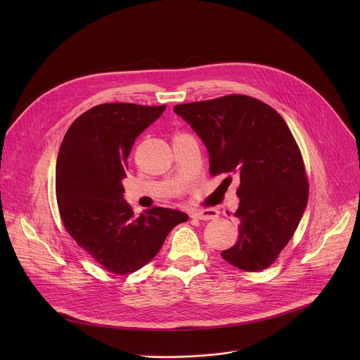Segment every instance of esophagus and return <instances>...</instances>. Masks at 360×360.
<instances>
[{
	"mask_svg": "<svg viewBox=\"0 0 360 360\" xmlns=\"http://www.w3.org/2000/svg\"><path fill=\"white\" fill-rule=\"evenodd\" d=\"M191 218L198 221H211L218 218V211L215 210H203V211H195L191 214Z\"/></svg>",
	"mask_w": 360,
	"mask_h": 360,
	"instance_id": "34e87169",
	"label": "esophagus"
}]
</instances>
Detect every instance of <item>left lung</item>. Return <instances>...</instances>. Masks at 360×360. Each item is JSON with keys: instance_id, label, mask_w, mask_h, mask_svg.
Wrapping results in <instances>:
<instances>
[{"instance_id": "left-lung-1", "label": "left lung", "mask_w": 360, "mask_h": 360, "mask_svg": "<svg viewBox=\"0 0 360 360\" xmlns=\"http://www.w3.org/2000/svg\"><path fill=\"white\" fill-rule=\"evenodd\" d=\"M210 152V174L240 179L238 242L222 258L246 272L269 268L293 236L309 185L300 149L285 120L240 94L174 107Z\"/></svg>"}]
</instances>
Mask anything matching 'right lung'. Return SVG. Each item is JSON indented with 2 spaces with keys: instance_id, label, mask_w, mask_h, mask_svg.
Listing matches in <instances>:
<instances>
[{
  "instance_id": "add662e5",
  "label": "right lung",
  "mask_w": 360,
  "mask_h": 360,
  "mask_svg": "<svg viewBox=\"0 0 360 360\" xmlns=\"http://www.w3.org/2000/svg\"><path fill=\"white\" fill-rule=\"evenodd\" d=\"M167 105L112 102L79 115L60 146L56 193L64 228L91 258L115 275L153 259L168 233L188 215L153 207L139 217L124 200L122 179L136 136Z\"/></svg>"
}]
</instances>
